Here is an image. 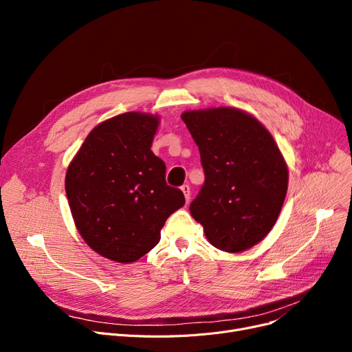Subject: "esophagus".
Instances as JSON below:
<instances>
[{
	"instance_id": "34e87169",
	"label": "esophagus",
	"mask_w": 352,
	"mask_h": 352,
	"mask_svg": "<svg viewBox=\"0 0 352 352\" xmlns=\"http://www.w3.org/2000/svg\"><path fill=\"white\" fill-rule=\"evenodd\" d=\"M181 191L184 192V197H186L187 202L190 201V197H191V190H190V186H187V184H184V186L181 187Z\"/></svg>"
}]
</instances>
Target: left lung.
<instances>
[{
	"label": "left lung",
	"mask_w": 352,
	"mask_h": 352,
	"mask_svg": "<svg viewBox=\"0 0 352 352\" xmlns=\"http://www.w3.org/2000/svg\"><path fill=\"white\" fill-rule=\"evenodd\" d=\"M181 118L198 145L206 174L190 206L192 218L221 251L254 247L272 230L288 188L278 145L260 121L238 108L186 111Z\"/></svg>",
	"instance_id": "8db88e82"
}]
</instances>
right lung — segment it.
Instances as JSON below:
<instances>
[{
    "label": "right lung",
    "mask_w": 352,
    "mask_h": 352,
    "mask_svg": "<svg viewBox=\"0 0 352 352\" xmlns=\"http://www.w3.org/2000/svg\"><path fill=\"white\" fill-rule=\"evenodd\" d=\"M160 117L125 113L98 124L68 165L65 191L84 241L111 261L150 252L166 218L186 204L166 186L165 164L151 145Z\"/></svg>",
    "instance_id": "add662e5"
}]
</instances>
